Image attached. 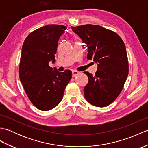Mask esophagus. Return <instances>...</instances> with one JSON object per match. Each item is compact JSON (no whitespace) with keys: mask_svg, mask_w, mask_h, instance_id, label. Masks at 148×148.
Returning a JSON list of instances; mask_svg holds the SVG:
<instances>
[{"mask_svg":"<svg viewBox=\"0 0 148 148\" xmlns=\"http://www.w3.org/2000/svg\"><path fill=\"white\" fill-rule=\"evenodd\" d=\"M80 74V72L77 71H72V76L73 77H76L77 76L78 74Z\"/></svg>","mask_w":148,"mask_h":148,"instance_id":"esophagus-1","label":"esophagus"}]
</instances>
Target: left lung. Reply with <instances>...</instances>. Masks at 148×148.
Returning <instances> with one entry per match:
<instances>
[{
  "instance_id": "left-lung-1",
  "label": "left lung",
  "mask_w": 148,
  "mask_h": 148,
  "mask_svg": "<svg viewBox=\"0 0 148 148\" xmlns=\"http://www.w3.org/2000/svg\"><path fill=\"white\" fill-rule=\"evenodd\" d=\"M71 28L86 45L87 59H93L98 65L95 75L84 72L88 77L84 97L96 107L108 106L121 92L128 74L125 44L116 32L97 25Z\"/></svg>"
}]
</instances>
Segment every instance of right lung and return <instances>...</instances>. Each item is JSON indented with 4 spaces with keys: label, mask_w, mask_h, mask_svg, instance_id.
<instances>
[{
    "label": "right lung",
    "mask_w": 148,
    "mask_h": 148,
    "mask_svg": "<svg viewBox=\"0 0 148 148\" xmlns=\"http://www.w3.org/2000/svg\"><path fill=\"white\" fill-rule=\"evenodd\" d=\"M67 27L48 25L29 34L22 46L19 76L27 97L37 109L49 111L60 102L72 72L49 66L55 61L60 37Z\"/></svg>",
    "instance_id": "1"
}]
</instances>
